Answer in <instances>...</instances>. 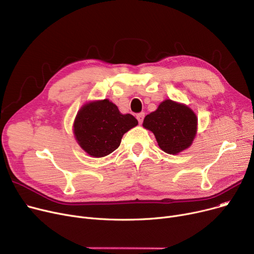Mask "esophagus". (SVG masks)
<instances>
[{
  "instance_id": "esophagus-1",
  "label": "esophagus",
  "mask_w": 254,
  "mask_h": 254,
  "mask_svg": "<svg viewBox=\"0 0 254 254\" xmlns=\"http://www.w3.org/2000/svg\"><path fill=\"white\" fill-rule=\"evenodd\" d=\"M144 117H145V113H144V112H142V113H139V114H137V119H138V122H139V124H140V125H142V123H143V119H144Z\"/></svg>"
}]
</instances>
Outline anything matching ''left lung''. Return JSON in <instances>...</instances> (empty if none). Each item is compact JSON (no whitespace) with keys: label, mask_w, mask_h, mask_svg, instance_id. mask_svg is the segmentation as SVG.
I'll use <instances>...</instances> for the list:
<instances>
[{"label":"left lung","mask_w":254,"mask_h":254,"mask_svg":"<svg viewBox=\"0 0 254 254\" xmlns=\"http://www.w3.org/2000/svg\"><path fill=\"white\" fill-rule=\"evenodd\" d=\"M196 126L197 118L190 107L172 100L162 102L143 122V127L154 134L159 148L169 154H177L190 147Z\"/></svg>","instance_id":"left-lung-1"}]
</instances>
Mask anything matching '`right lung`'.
<instances>
[{
    "label": "right lung",
    "instance_id": "right-lung-1",
    "mask_svg": "<svg viewBox=\"0 0 254 254\" xmlns=\"http://www.w3.org/2000/svg\"><path fill=\"white\" fill-rule=\"evenodd\" d=\"M138 125L131 114H122L108 99L86 103L76 115L73 131L78 144L93 157L112 153L123 136Z\"/></svg>",
    "mask_w": 254,
    "mask_h": 254
}]
</instances>
